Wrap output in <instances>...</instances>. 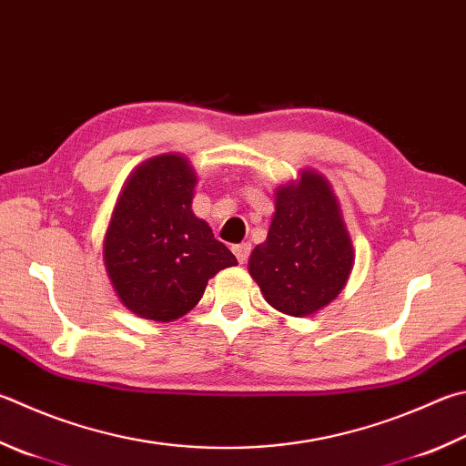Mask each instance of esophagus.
Masks as SVG:
<instances>
[{
	"instance_id": "34e87169",
	"label": "esophagus",
	"mask_w": 466,
	"mask_h": 466,
	"mask_svg": "<svg viewBox=\"0 0 466 466\" xmlns=\"http://www.w3.org/2000/svg\"><path fill=\"white\" fill-rule=\"evenodd\" d=\"M232 252L236 255V258H238L240 265H244V262H247L250 257V244L248 242L236 244V247H232Z\"/></svg>"
}]
</instances>
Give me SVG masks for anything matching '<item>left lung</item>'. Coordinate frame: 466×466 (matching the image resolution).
<instances>
[{
  "label": "left lung",
  "instance_id": "1",
  "mask_svg": "<svg viewBox=\"0 0 466 466\" xmlns=\"http://www.w3.org/2000/svg\"><path fill=\"white\" fill-rule=\"evenodd\" d=\"M352 262V244L328 181L301 171L298 185L277 191L267 242L248 260L250 277L270 306L301 318L342 291Z\"/></svg>",
  "mask_w": 466,
  "mask_h": 466
}]
</instances>
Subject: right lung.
<instances>
[{"mask_svg":"<svg viewBox=\"0 0 466 466\" xmlns=\"http://www.w3.org/2000/svg\"><path fill=\"white\" fill-rule=\"evenodd\" d=\"M196 183L187 158L160 155L134 171L117 199L104 260L117 298L140 318H181L201 299L208 279L238 265L191 211Z\"/></svg>","mask_w":466,"mask_h":466,"instance_id":"right-lung-1","label":"right lung"}]
</instances>
